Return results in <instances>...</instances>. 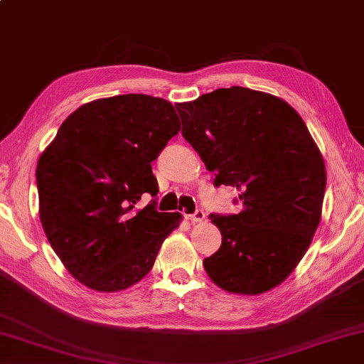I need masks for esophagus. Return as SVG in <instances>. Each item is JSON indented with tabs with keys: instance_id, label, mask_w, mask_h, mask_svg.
Returning a JSON list of instances; mask_svg holds the SVG:
<instances>
[{
	"instance_id": "obj_1",
	"label": "esophagus",
	"mask_w": 364,
	"mask_h": 364,
	"mask_svg": "<svg viewBox=\"0 0 364 364\" xmlns=\"http://www.w3.org/2000/svg\"><path fill=\"white\" fill-rule=\"evenodd\" d=\"M187 218L188 220L191 222V223H198V222H203L204 218H205V212L203 210V209H196L193 214H188L187 215Z\"/></svg>"
}]
</instances>
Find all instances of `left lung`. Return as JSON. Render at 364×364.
<instances>
[{
    "label": "left lung",
    "instance_id": "obj_1",
    "mask_svg": "<svg viewBox=\"0 0 364 364\" xmlns=\"http://www.w3.org/2000/svg\"><path fill=\"white\" fill-rule=\"evenodd\" d=\"M182 136L214 185L241 195L239 214H210L222 245L204 258L220 289L259 294L290 276L320 223L326 173L306 123L284 100L244 87L177 102ZM237 203V200H235Z\"/></svg>",
    "mask_w": 364,
    "mask_h": 364
}]
</instances>
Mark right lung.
Instances as JSON below:
<instances>
[{
  "label": "right lung",
  "mask_w": 364,
  "mask_h": 364,
  "mask_svg": "<svg viewBox=\"0 0 364 364\" xmlns=\"http://www.w3.org/2000/svg\"><path fill=\"white\" fill-rule=\"evenodd\" d=\"M179 129L169 101L119 95L80 106L41 155V223L61 263L88 289L119 291L139 282L179 226V212L156 210L152 173ZM142 194L154 200L138 210Z\"/></svg>",
  "instance_id": "obj_1"
}]
</instances>
